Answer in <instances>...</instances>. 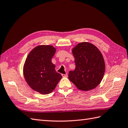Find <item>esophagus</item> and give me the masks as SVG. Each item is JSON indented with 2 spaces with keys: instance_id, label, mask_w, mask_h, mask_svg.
I'll list each match as a JSON object with an SVG mask.
<instances>
[{
  "instance_id": "obj_1",
  "label": "esophagus",
  "mask_w": 128,
  "mask_h": 128,
  "mask_svg": "<svg viewBox=\"0 0 128 128\" xmlns=\"http://www.w3.org/2000/svg\"><path fill=\"white\" fill-rule=\"evenodd\" d=\"M62 76H63V77H67V76H68V74H67V73L64 74H62Z\"/></svg>"
}]
</instances>
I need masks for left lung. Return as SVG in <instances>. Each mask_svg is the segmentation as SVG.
<instances>
[{"label": "left lung", "mask_w": 128, "mask_h": 128, "mask_svg": "<svg viewBox=\"0 0 128 128\" xmlns=\"http://www.w3.org/2000/svg\"><path fill=\"white\" fill-rule=\"evenodd\" d=\"M76 68L69 72L68 78L78 89L89 91L101 83L105 64L100 51L88 42L79 43L72 49Z\"/></svg>", "instance_id": "8db88e82"}]
</instances>
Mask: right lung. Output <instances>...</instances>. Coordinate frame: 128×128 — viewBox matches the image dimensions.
<instances>
[{"instance_id":"add662e5","label":"right lung","mask_w":128,"mask_h":128,"mask_svg":"<svg viewBox=\"0 0 128 128\" xmlns=\"http://www.w3.org/2000/svg\"><path fill=\"white\" fill-rule=\"evenodd\" d=\"M55 52L52 45H39L31 51L25 61V80L33 90L41 94L52 92L62 77L52 62Z\"/></svg>"}]
</instances>
